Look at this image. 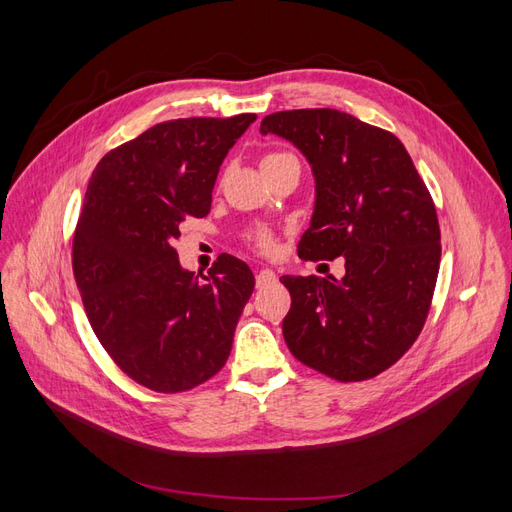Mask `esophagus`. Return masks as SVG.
Listing matches in <instances>:
<instances>
[{
  "instance_id": "obj_1",
  "label": "esophagus",
  "mask_w": 512,
  "mask_h": 512,
  "mask_svg": "<svg viewBox=\"0 0 512 512\" xmlns=\"http://www.w3.org/2000/svg\"><path fill=\"white\" fill-rule=\"evenodd\" d=\"M273 282H275V273L271 269L262 267V269L256 271V288H265V286H269Z\"/></svg>"
}]
</instances>
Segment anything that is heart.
Here are the masks:
<instances>
[{
    "mask_svg": "<svg viewBox=\"0 0 512 512\" xmlns=\"http://www.w3.org/2000/svg\"><path fill=\"white\" fill-rule=\"evenodd\" d=\"M282 156H290V153H269V156L262 158V164L269 162V160H275V158H282ZM252 241H254V245L258 247L260 252H271L273 250V237L269 235L267 230L256 232V235L252 237Z\"/></svg>",
    "mask_w": 512,
    "mask_h": 512,
    "instance_id": "obj_1",
    "label": "heart"
}]
</instances>
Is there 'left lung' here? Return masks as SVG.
Returning a JSON list of instances; mask_svg holds the SVG:
<instances>
[{"label": "left lung", "instance_id": "left-lung-1", "mask_svg": "<svg viewBox=\"0 0 512 512\" xmlns=\"http://www.w3.org/2000/svg\"><path fill=\"white\" fill-rule=\"evenodd\" d=\"M262 134L286 138L312 166L316 203L299 256H342L344 277L284 275L290 352L339 382L378 376L421 333L440 269L433 200L391 132L335 108L267 115Z\"/></svg>", "mask_w": 512, "mask_h": 512}]
</instances>
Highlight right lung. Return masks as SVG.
Masks as SVG:
<instances>
[{"label": "right lung", "instance_id": "obj_1", "mask_svg": "<svg viewBox=\"0 0 512 512\" xmlns=\"http://www.w3.org/2000/svg\"><path fill=\"white\" fill-rule=\"evenodd\" d=\"M256 121L158 123L98 162L72 243V269L96 337L121 371L158 393L190 391L224 367L254 290L243 260L183 269L179 226L205 218L228 149Z\"/></svg>", "mask_w": 512, "mask_h": 512}]
</instances>
